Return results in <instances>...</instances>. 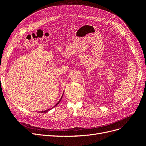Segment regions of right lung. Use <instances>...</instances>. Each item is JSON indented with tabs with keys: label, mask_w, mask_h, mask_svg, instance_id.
Masks as SVG:
<instances>
[{
	"label": "right lung",
	"mask_w": 146,
	"mask_h": 146,
	"mask_svg": "<svg viewBox=\"0 0 146 146\" xmlns=\"http://www.w3.org/2000/svg\"><path fill=\"white\" fill-rule=\"evenodd\" d=\"M63 94H64V93H63ZM63 94L62 95V96H61V98H60V100H59V101L54 105V106L53 107H52V108H50V109H48V110H45V111H40V112H41V113H45V112H48L49 111H50L51 109H52L53 108H54V107H55V106H56L58 104H59V102L61 101V99H62V97H63Z\"/></svg>",
	"instance_id": "obj_1"
}]
</instances>
